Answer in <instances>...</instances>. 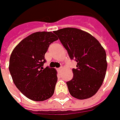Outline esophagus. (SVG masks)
Segmentation results:
<instances>
[{
  "mask_svg": "<svg viewBox=\"0 0 120 120\" xmlns=\"http://www.w3.org/2000/svg\"><path fill=\"white\" fill-rule=\"evenodd\" d=\"M63 69V67H59V68H58V71H62Z\"/></svg>",
  "mask_w": 120,
  "mask_h": 120,
  "instance_id": "1",
  "label": "esophagus"
}]
</instances>
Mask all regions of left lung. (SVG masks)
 <instances>
[{
  "label": "left lung",
  "instance_id": "left-lung-1",
  "mask_svg": "<svg viewBox=\"0 0 120 120\" xmlns=\"http://www.w3.org/2000/svg\"><path fill=\"white\" fill-rule=\"evenodd\" d=\"M76 69L73 77L67 82L70 94L85 99L94 95L101 86L107 70L106 53L99 42L90 33L76 28H64L54 31Z\"/></svg>",
  "mask_w": 120,
  "mask_h": 120
}]
</instances>
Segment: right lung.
<instances>
[{"label": "right lung", "instance_id": "right-lung-1", "mask_svg": "<svg viewBox=\"0 0 120 120\" xmlns=\"http://www.w3.org/2000/svg\"><path fill=\"white\" fill-rule=\"evenodd\" d=\"M57 40L52 32H36L22 40L11 55L8 68L13 82L31 100L45 101L54 94L57 71L43 66L49 45Z\"/></svg>", "mask_w": 120, "mask_h": 120}]
</instances>
